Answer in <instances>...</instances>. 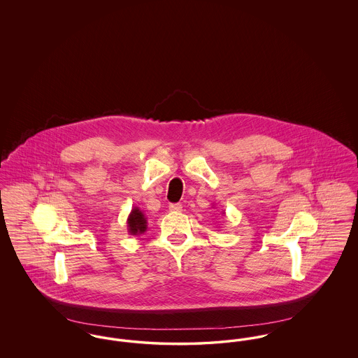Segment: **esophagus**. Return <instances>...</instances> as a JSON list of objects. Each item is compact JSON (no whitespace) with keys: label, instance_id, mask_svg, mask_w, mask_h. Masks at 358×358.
Wrapping results in <instances>:
<instances>
[{"label":"esophagus","instance_id":"1","mask_svg":"<svg viewBox=\"0 0 358 358\" xmlns=\"http://www.w3.org/2000/svg\"><path fill=\"white\" fill-rule=\"evenodd\" d=\"M181 209H182L181 204L169 205V210H171V212H181Z\"/></svg>","mask_w":358,"mask_h":358}]
</instances>
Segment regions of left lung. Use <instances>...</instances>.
I'll return each mask as SVG.
<instances>
[{
    "instance_id": "left-lung-1",
    "label": "left lung",
    "mask_w": 358,
    "mask_h": 358,
    "mask_svg": "<svg viewBox=\"0 0 358 358\" xmlns=\"http://www.w3.org/2000/svg\"><path fill=\"white\" fill-rule=\"evenodd\" d=\"M224 213H225V212H224Z\"/></svg>"
}]
</instances>
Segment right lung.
Instances as JSON below:
<instances>
[{
  "label": "right lung",
  "instance_id": "1",
  "mask_svg": "<svg viewBox=\"0 0 358 358\" xmlns=\"http://www.w3.org/2000/svg\"><path fill=\"white\" fill-rule=\"evenodd\" d=\"M148 229V220L143 215V212L134 206L127 217V231L130 235L133 236H139L142 234H145Z\"/></svg>",
  "mask_w": 358,
  "mask_h": 358
}]
</instances>
